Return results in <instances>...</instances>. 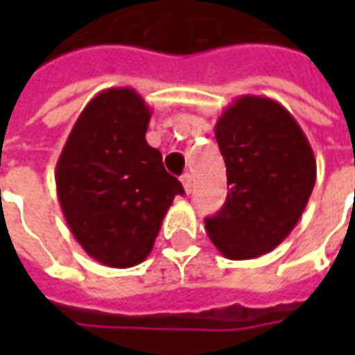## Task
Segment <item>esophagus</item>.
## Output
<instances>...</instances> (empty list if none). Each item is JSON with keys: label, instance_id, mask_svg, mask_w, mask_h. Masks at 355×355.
Segmentation results:
<instances>
[{"label": "esophagus", "instance_id": "esophagus-1", "mask_svg": "<svg viewBox=\"0 0 355 355\" xmlns=\"http://www.w3.org/2000/svg\"><path fill=\"white\" fill-rule=\"evenodd\" d=\"M180 182H182V186H184L186 193L192 192V175H190V173H184V175L180 177Z\"/></svg>", "mask_w": 355, "mask_h": 355}]
</instances>
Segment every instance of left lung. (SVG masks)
<instances>
[{
  "label": "left lung",
  "instance_id": "8db88e82",
  "mask_svg": "<svg viewBox=\"0 0 355 355\" xmlns=\"http://www.w3.org/2000/svg\"><path fill=\"white\" fill-rule=\"evenodd\" d=\"M215 139L230 190L205 230L226 259H257L274 251L304 213L315 184L312 146L279 102L253 94L224 110Z\"/></svg>",
  "mask_w": 355,
  "mask_h": 355
}]
</instances>
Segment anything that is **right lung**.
Here are the masks:
<instances>
[{
    "label": "right lung",
    "mask_w": 355,
    "mask_h": 355,
    "mask_svg": "<svg viewBox=\"0 0 355 355\" xmlns=\"http://www.w3.org/2000/svg\"><path fill=\"white\" fill-rule=\"evenodd\" d=\"M152 112L131 87H112L83 108L57 162V196L73 238L104 266L146 259L184 188L146 142Z\"/></svg>",
    "instance_id": "right-lung-1"
}]
</instances>
